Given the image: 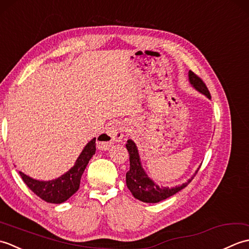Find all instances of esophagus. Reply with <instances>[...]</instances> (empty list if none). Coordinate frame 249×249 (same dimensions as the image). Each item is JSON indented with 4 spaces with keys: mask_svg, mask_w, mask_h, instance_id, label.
<instances>
[{
    "mask_svg": "<svg viewBox=\"0 0 249 249\" xmlns=\"http://www.w3.org/2000/svg\"><path fill=\"white\" fill-rule=\"evenodd\" d=\"M124 136V127L120 123L111 124L107 130L97 137V144L108 149L113 142H120Z\"/></svg>",
    "mask_w": 249,
    "mask_h": 249,
    "instance_id": "esophagus-1",
    "label": "esophagus"
}]
</instances>
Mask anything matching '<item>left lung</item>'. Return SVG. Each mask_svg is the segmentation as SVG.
<instances>
[{
	"label": "left lung",
	"mask_w": 249,
	"mask_h": 249,
	"mask_svg": "<svg viewBox=\"0 0 249 249\" xmlns=\"http://www.w3.org/2000/svg\"><path fill=\"white\" fill-rule=\"evenodd\" d=\"M189 82L192 86L197 89L198 92L204 94L206 97L211 98V94L209 92L208 88H206L205 83L201 80V79L194 73L192 71L188 72ZM126 149H127L129 153V171L126 173V185H127L130 193L133 194L136 199H138L142 202L146 203H157L160 201L165 200L169 197H171L174 194L178 193L179 190L185 188L187 185L192 182V178H189L186 183H184L179 186L176 187H160L155 182L151 179L147 174L145 173L144 169L142 168L140 156L138 153V149H137L135 142L129 139L126 143ZM199 170V168H198ZM198 170L196 171L194 177L197 174Z\"/></svg>",
	"instance_id": "obj_1"
}]
</instances>
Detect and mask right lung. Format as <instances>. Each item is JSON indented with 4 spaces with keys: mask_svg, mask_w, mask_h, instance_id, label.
Wrapping results in <instances>:
<instances>
[{
    "mask_svg": "<svg viewBox=\"0 0 249 249\" xmlns=\"http://www.w3.org/2000/svg\"><path fill=\"white\" fill-rule=\"evenodd\" d=\"M95 141H96V138H93L84 146L81 154L77 158L75 166L60 178L51 179V181H38V179L32 178L23 172L19 171L20 176L32 192L46 202L56 204L65 202L80 186V179L84 169L87 168L89 160L96 151Z\"/></svg>",
    "mask_w": 249,
    "mask_h": 249,
    "instance_id": "add662e5",
    "label": "right lung"
}]
</instances>
